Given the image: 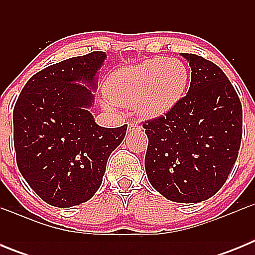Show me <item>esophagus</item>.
I'll use <instances>...</instances> for the list:
<instances>
[{
  "label": "esophagus",
  "mask_w": 255,
  "mask_h": 255,
  "mask_svg": "<svg viewBox=\"0 0 255 255\" xmlns=\"http://www.w3.org/2000/svg\"><path fill=\"white\" fill-rule=\"evenodd\" d=\"M140 129V126L138 124H129V130H138Z\"/></svg>",
  "instance_id": "1"
}]
</instances>
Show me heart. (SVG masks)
Returning a JSON list of instances; mask_svg holds the SVG:
<instances>
[{
    "mask_svg": "<svg viewBox=\"0 0 255 255\" xmlns=\"http://www.w3.org/2000/svg\"><path fill=\"white\" fill-rule=\"evenodd\" d=\"M189 83V73L177 58L155 57L123 67L108 80L107 94L116 105L138 107L140 116L157 119L180 102Z\"/></svg>",
    "mask_w": 255,
    "mask_h": 255,
    "instance_id": "obj_1",
    "label": "heart"
}]
</instances>
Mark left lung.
Here are the masks:
<instances>
[{
  "mask_svg": "<svg viewBox=\"0 0 255 255\" xmlns=\"http://www.w3.org/2000/svg\"><path fill=\"white\" fill-rule=\"evenodd\" d=\"M189 91L164 116L144 124L150 185L176 203H199L217 193L238 158L243 107L217 65L193 53Z\"/></svg>",
  "mask_w": 255,
  "mask_h": 255,
  "instance_id": "obj_1",
  "label": "left lung"
}]
</instances>
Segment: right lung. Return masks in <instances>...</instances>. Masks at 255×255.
I'll use <instances>...</instances> for the list:
<instances>
[{"label": "right lung", "instance_id": "add662e5", "mask_svg": "<svg viewBox=\"0 0 255 255\" xmlns=\"http://www.w3.org/2000/svg\"><path fill=\"white\" fill-rule=\"evenodd\" d=\"M106 52L51 65L31 76L13 107V147L20 173L46 203L58 208L91 199L107 159L128 125L103 128L91 108Z\"/></svg>", "mask_w": 255, "mask_h": 255}]
</instances>
